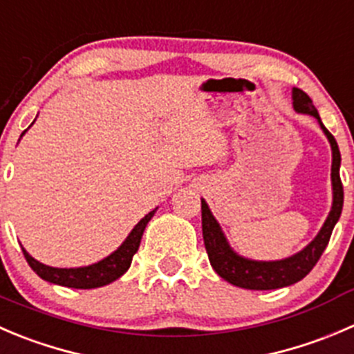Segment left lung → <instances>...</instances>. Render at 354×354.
Wrapping results in <instances>:
<instances>
[{"instance_id": "8db88e82", "label": "left lung", "mask_w": 354, "mask_h": 354, "mask_svg": "<svg viewBox=\"0 0 354 354\" xmlns=\"http://www.w3.org/2000/svg\"><path fill=\"white\" fill-rule=\"evenodd\" d=\"M292 105L294 111L299 114L313 115L320 124L322 131L327 136L332 149V209L325 219L324 226L318 232V235L294 256L286 257L280 261H254L242 257L230 247L221 226L212 216L211 209L202 198V235H204V245L207 250L209 261L214 272L223 280L230 282L232 286L242 287L250 290H272L282 289V287L292 286V283L303 280L308 273L313 270L318 263L320 256L324 254L328 240H330L332 230L335 223L339 221L344 204V190H342L341 176H339V167H341V152H339L337 142L330 135L327 128L322 122L318 111L315 109L311 98L299 88L292 90Z\"/></svg>"}]
</instances>
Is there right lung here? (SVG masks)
I'll use <instances>...</instances> for the list:
<instances>
[{"mask_svg": "<svg viewBox=\"0 0 354 354\" xmlns=\"http://www.w3.org/2000/svg\"><path fill=\"white\" fill-rule=\"evenodd\" d=\"M156 211L157 207L153 211H150L145 218L140 219L138 225L131 230V233L126 236V240L118 247V250H114L111 256L104 257L98 263L90 264V266H81V268H53V266H46V264L34 259L24 247L22 252L30 268L36 272V275L46 280V282L64 287H72V289H97V287H104L107 283H112L114 280H118L119 277H122L128 272V268L131 266L133 256L136 254L140 242H142V235L145 232L147 223L152 219Z\"/></svg>", "mask_w": 354, "mask_h": 354, "instance_id": "add662e5", "label": "right lung"}]
</instances>
